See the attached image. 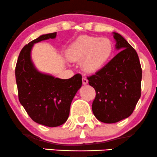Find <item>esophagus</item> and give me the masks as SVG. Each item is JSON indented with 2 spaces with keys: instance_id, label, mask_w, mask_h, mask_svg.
I'll list each match as a JSON object with an SVG mask.
<instances>
[{
  "instance_id": "34e87169",
  "label": "esophagus",
  "mask_w": 157,
  "mask_h": 157,
  "mask_svg": "<svg viewBox=\"0 0 157 157\" xmlns=\"http://www.w3.org/2000/svg\"><path fill=\"white\" fill-rule=\"evenodd\" d=\"M82 81H83V83L84 85L87 84V83H88V80L86 79V77H83V79H82Z\"/></svg>"
}]
</instances>
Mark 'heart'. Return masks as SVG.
Segmentation results:
<instances>
[{"label":"heart","instance_id":"1","mask_svg":"<svg viewBox=\"0 0 157 157\" xmlns=\"http://www.w3.org/2000/svg\"><path fill=\"white\" fill-rule=\"evenodd\" d=\"M112 53L113 45L109 39L83 36L71 47L69 56L74 61L83 59L84 69L88 71H95L107 64Z\"/></svg>","mask_w":157,"mask_h":157}]
</instances>
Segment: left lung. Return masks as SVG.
Instances as JSON below:
<instances>
[{
  "instance_id": "obj_1",
  "label": "left lung",
  "mask_w": 157,
  "mask_h": 157,
  "mask_svg": "<svg viewBox=\"0 0 157 157\" xmlns=\"http://www.w3.org/2000/svg\"><path fill=\"white\" fill-rule=\"evenodd\" d=\"M113 34L119 53L87 77L89 84L96 90L93 114L99 121L108 124L129 117L141 94L142 69L137 53L121 35Z\"/></svg>"
}]
</instances>
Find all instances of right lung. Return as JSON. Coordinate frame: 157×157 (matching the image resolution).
I'll list each match as a JSON object with an SVG mask.
<instances>
[{"mask_svg": "<svg viewBox=\"0 0 157 157\" xmlns=\"http://www.w3.org/2000/svg\"><path fill=\"white\" fill-rule=\"evenodd\" d=\"M56 35V33L42 35L25 45L19 55L15 69L20 102L35 122L48 127H57L67 121L71 102L82 86L80 74L63 80L42 74L35 67L31 60L33 45L55 39Z\"/></svg>", "mask_w": 157, "mask_h": 157, "instance_id": "1", "label": "right lung"}]
</instances>
